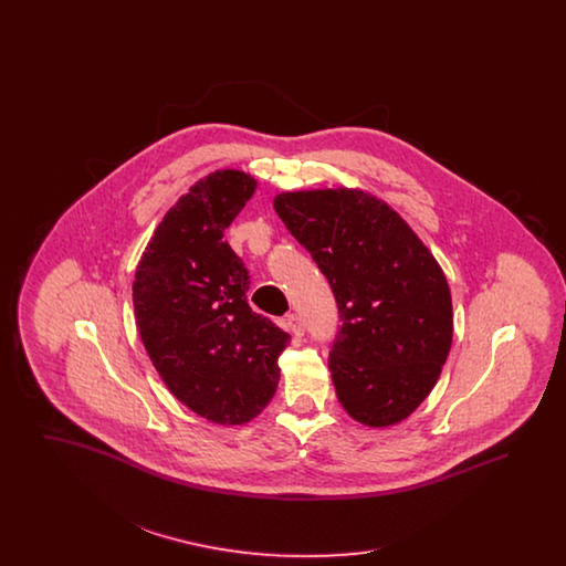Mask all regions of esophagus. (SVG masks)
I'll return each instance as SVG.
<instances>
[{
	"mask_svg": "<svg viewBox=\"0 0 566 566\" xmlns=\"http://www.w3.org/2000/svg\"><path fill=\"white\" fill-rule=\"evenodd\" d=\"M286 326H289V331H291L293 337H303V335H305L303 321H301L296 314H289V316H286Z\"/></svg>",
	"mask_w": 566,
	"mask_h": 566,
	"instance_id": "esophagus-1",
	"label": "esophagus"
}]
</instances>
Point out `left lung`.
<instances>
[{"label":"left lung","mask_w":566,"mask_h":566,"mask_svg":"<svg viewBox=\"0 0 566 566\" xmlns=\"http://www.w3.org/2000/svg\"><path fill=\"white\" fill-rule=\"evenodd\" d=\"M273 208L337 301L328 369L339 403L367 427L401 422L429 397L452 346L443 271L403 218L363 190L282 192Z\"/></svg>","instance_id":"left-lung-1"}]
</instances>
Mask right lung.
Here are the masks:
<instances>
[{
    "label": "right lung",
    "mask_w": 566,
    "mask_h": 566,
    "mask_svg": "<svg viewBox=\"0 0 566 566\" xmlns=\"http://www.w3.org/2000/svg\"><path fill=\"white\" fill-rule=\"evenodd\" d=\"M256 189L222 169L165 214L135 270L137 328L171 395L216 424H243L270 403L291 335L245 301L250 273L224 229Z\"/></svg>",
    "instance_id": "1"
}]
</instances>
